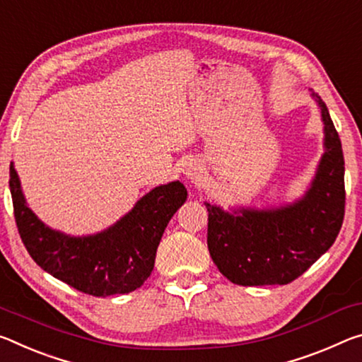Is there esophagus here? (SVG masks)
Instances as JSON below:
<instances>
[{
  "mask_svg": "<svg viewBox=\"0 0 362 362\" xmlns=\"http://www.w3.org/2000/svg\"><path fill=\"white\" fill-rule=\"evenodd\" d=\"M185 175L188 179H193V180H198L199 175H202V168L197 163H188L185 165Z\"/></svg>",
  "mask_w": 362,
  "mask_h": 362,
  "instance_id": "obj_1",
  "label": "esophagus"
}]
</instances>
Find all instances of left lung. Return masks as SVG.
Instances as JSON below:
<instances>
[{
	"mask_svg": "<svg viewBox=\"0 0 362 362\" xmlns=\"http://www.w3.org/2000/svg\"><path fill=\"white\" fill-rule=\"evenodd\" d=\"M325 130V153L305 198L277 209L208 208V248L217 269L243 286L286 285L334 245L345 217V159L329 109L313 93Z\"/></svg>",
	"mask_w": 362,
	"mask_h": 362,
	"instance_id": "obj_1",
	"label": "left lung"
}]
</instances>
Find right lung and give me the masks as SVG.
Masks as SVG:
<instances>
[{
	"mask_svg": "<svg viewBox=\"0 0 362 362\" xmlns=\"http://www.w3.org/2000/svg\"><path fill=\"white\" fill-rule=\"evenodd\" d=\"M9 188L17 230L32 259L72 288L101 298L130 293L150 277L164 228L187 199L180 182L160 185L107 230L69 237L51 230L28 209L13 164Z\"/></svg>",
	"mask_w": 362,
	"mask_h": 362,
	"instance_id": "right-lung-1",
	"label": "right lung"
}]
</instances>
